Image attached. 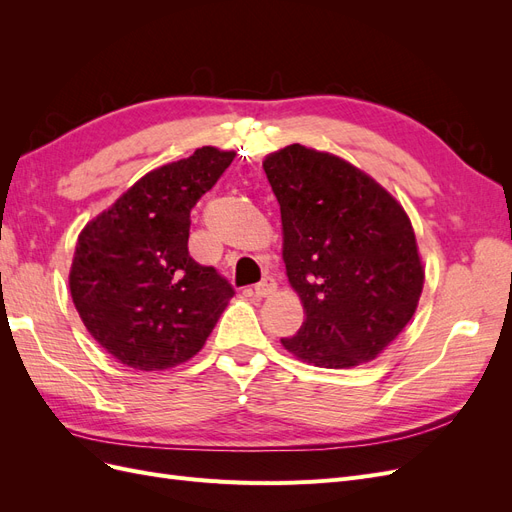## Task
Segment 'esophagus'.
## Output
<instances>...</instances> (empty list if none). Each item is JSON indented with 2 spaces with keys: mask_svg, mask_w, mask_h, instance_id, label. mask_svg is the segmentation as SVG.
Masks as SVG:
<instances>
[{
  "mask_svg": "<svg viewBox=\"0 0 512 512\" xmlns=\"http://www.w3.org/2000/svg\"><path fill=\"white\" fill-rule=\"evenodd\" d=\"M275 290H277V284H275L273 277H265V280L254 286L256 297H271V294H275Z\"/></svg>",
  "mask_w": 512,
  "mask_h": 512,
  "instance_id": "1",
  "label": "esophagus"
}]
</instances>
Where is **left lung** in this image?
Returning <instances> with one entry per match:
<instances>
[{
  "label": "left lung",
  "mask_w": 512,
  "mask_h": 512,
  "mask_svg": "<svg viewBox=\"0 0 512 512\" xmlns=\"http://www.w3.org/2000/svg\"><path fill=\"white\" fill-rule=\"evenodd\" d=\"M282 213V258L305 320L282 346L348 369L374 361L412 320L425 284L414 228L354 164L299 143L262 162Z\"/></svg>",
  "instance_id": "left-lung-1"
}]
</instances>
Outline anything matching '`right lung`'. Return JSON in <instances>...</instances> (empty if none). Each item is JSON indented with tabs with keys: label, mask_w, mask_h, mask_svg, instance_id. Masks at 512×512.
I'll return each instance as SVG.
<instances>
[{
	"label": "right lung",
	"mask_w": 512,
	"mask_h": 512,
	"mask_svg": "<svg viewBox=\"0 0 512 512\" xmlns=\"http://www.w3.org/2000/svg\"><path fill=\"white\" fill-rule=\"evenodd\" d=\"M235 160L200 147L138 179L81 230L70 294L91 337L119 363L162 371L205 346L235 290L190 256V211Z\"/></svg>",
	"instance_id": "add662e5"
}]
</instances>
